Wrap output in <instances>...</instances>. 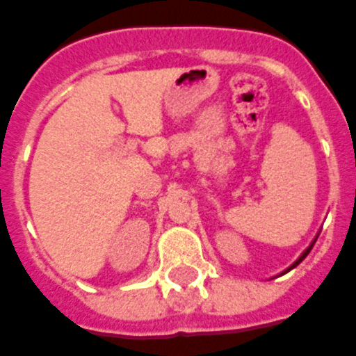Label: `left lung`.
Masks as SVG:
<instances>
[{"instance_id":"8db88e82","label":"left lung","mask_w":356,"mask_h":356,"mask_svg":"<svg viewBox=\"0 0 356 356\" xmlns=\"http://www.w3.org/2000/svg\"><path fill=\"white\" fill-rule=\"evenodd\" d=\"M317 237H319V235H316V238H314V241H312V243H310V246H308V248H306V250H305V252H302V254H300V256H298V259H297V261L293 263V265H289V267H287V268H286V270H284V273H280V276H282V275H286V273H289V270H291V268H295V267H297L298 263L302 261V259H305V257H306V256H308V254H310V250H312V246H314V244H316Z\"/></svg>"}]
</instances>
